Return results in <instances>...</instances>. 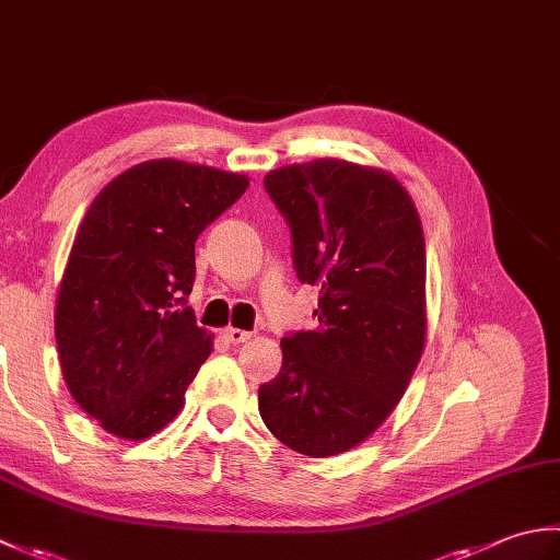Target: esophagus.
Segmentation results:
<instances>
[{"label": "esophagus", "mask_w": 560, "mask_h": 560, "mask_svg": "<svg viewBox=\"0 0 560 560\" xmlns=\"http://www.w3.org/2000/svg\"><path fill=\"white\" fill-rule=\"evenodd\" d=\"M249 337V331H243V329H235V327H229V329H223V339L229 341V343H243V341H247Z\"/></svg>", "instance_id": "obj_1"}]
</instances>
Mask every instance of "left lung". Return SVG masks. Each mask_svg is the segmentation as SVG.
Wrapping results in <instances>:
<instances>
[{"mask_svg":"<svg viewBox=\"0 0 560 560\" xmlns=\"http://www.w3.org/2000/svg\"><path fill=\"white\" fill-rule=\"evenodd\" d=\"M301 283L319 287L317 327L281 339L259 387L273 438L307 457L341 455L395 411L425 343V243L395 175L317 159L265 175Z\"/></svg>","mask_w":560,"mask_h":560,"instance_id":"1","label":"left lung"}]
</instances>
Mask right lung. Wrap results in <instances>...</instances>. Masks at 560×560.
<instances>
[{
  "mask_svg": "<svg viewBox=\"0 0 560 560\" xmlns=\"http://www.w3.org/2000/svg\"><path fill=\"white\" fill-rule=\"evenodd\" d=\"M247 185L241 173L156 159L91 201L59 281L55 339L71 397L108 433L144 440L185 407L211 353L187 307L195 243Z\"/></svg>",
  "mask_w": 560,
  "mask_h": 560,
  "instance_id": "right-lung-1",
  "label": "right lung"
}]
</instances>
